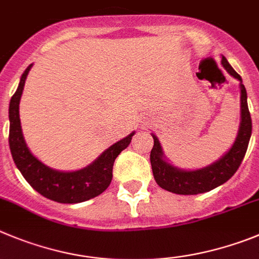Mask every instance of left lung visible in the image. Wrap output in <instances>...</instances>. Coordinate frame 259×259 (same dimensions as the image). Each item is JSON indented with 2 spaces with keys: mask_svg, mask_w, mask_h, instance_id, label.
<instances>
[{
  "mask_svg": "<svg viewBox=\"0 0 259 259\" xmlns=\"http://www.w3.org/2000/svg\"><path fill=\"white\" fill-rule=\"evenodd\" d=\"M222 65L232 77L240 80L241 122L238 137L229 153L225 154L220 160L213 164L196 170H182L168 164L163 159L162 146L159 144L158 139L153 135L154 146L150 153V163L154 179L162 189L173 194L196 195V194L207 193L215 189L234 176L245 156L250 135H252V118H250L248 103H246V90L244 87L241 77L232 69V66L230 65L225 56H222Z\"/></svg>",
  "mask_w": 259,
  "mask_h": 259,
  "instance_id": "obj_1",
  "label": "left lung"
}]
</instances>
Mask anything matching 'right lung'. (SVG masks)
I'll list each match as a JSON object with an SVG mask.
<instances>
[{"mask_svg":"<svg viewBox=\"0 0 259 259\" xmlns=\"http://www.w3.org/2000/svg\"><path fill=\"white\" fill-rule=\"evenodd\" d=\"M32 65L33 64H30L21 75L18 90L11 97L10 108H9V118H10L9 144H10L14 162L28 184L45 198L65 204L90 200L95 196L100 195L108 189L113 179L114 162L120 151L130 145L135 132L106 149L92 164L83 169L75 172H59L45 165L32 155L29 149L25 145L21 132L20 118H19L20 97Z\"/></svg>","mask_w":259,"mask_h":259,"instance_id":"add662e5","label":"right lung"}]
</instances>
